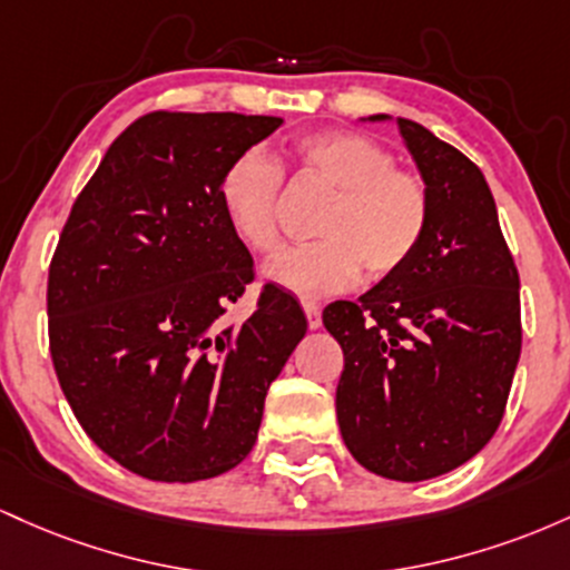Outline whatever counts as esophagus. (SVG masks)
Wrapping results in <instances>:
<instances>
[{"label":"esophagus","mask_w":570,"mask_h":570,"mask_svg":"<svg viewBox=\"0 0 570 570\" xmlns=\"http://www.w3.org/2000/svg\"><path fill=\"white\" fill-rule=\"evenodd\" d=\"M302 306L306 312V323H309V328H320V325H323V312H320V304L309 302V298H304Z\"/></svg>","instance_id":"34e87169"}]
</instances>
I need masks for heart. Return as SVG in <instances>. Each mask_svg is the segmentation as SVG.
<instances>
[{"instance_id": "1", "label": "heart", "mask_w": 570, "mask_h": 570, "mask_svg": "<svg viewBox=\"0 0 570 570\" xmlns=\"http://www.w3.org/2000/svg\"><path fill=\"white\" fill-rule=\"evenodd\" d=\"M287 161L315 177L334 202L320 215L323 239L287 247L266 264V277L298 296H331L401 272L431 226V190L380 139L361 131H315L296 139ZM217 199L236 239L255 253L279 245L283 169L261 150H245L223 169Z\"/></svg>"}]
</instances>
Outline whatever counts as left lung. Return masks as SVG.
<instances>
[{
    "mask_svg": "<svg viewBox=\"0 0 570 570\" xmlns=\"http://www.w3.org/2000/svg\"><path fill=\"white\" fill-rule=\"evenodd\" d=\"M395 124L431 190V226L401 272L325 306L323 325L344 353L347 450L371 474L423 482L474 458L501 425L522 347L520 274L479 166L425 126Z\"/></svg>",
    "mask_w": 570,
    "mask_h": 570,
    "instance_id": "obj_1",
    "label": "left lung"
}]
</instances>
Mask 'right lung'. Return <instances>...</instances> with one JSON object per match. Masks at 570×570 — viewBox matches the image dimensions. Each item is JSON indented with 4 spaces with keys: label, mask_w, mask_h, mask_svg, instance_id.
<instances>
[{
    "label": "right lung",
    "mask_w": 570,
    "mask_h": 570,
    "mask_svg": "<svg viewBox=\"0 0 570 570\" xmlns=\"http://www.w3.org/2000/svg\"><path fill=\"white\" fill-rule=\"evenodd\" d=\"M283 126L239 112H147L72 204L48 272L56 376L101 452L153 482L234 469L258 439L266 390L306 334L291 293L255 279L217 199L223 169Z\"/></svg>",
    "instance_id": "add662e5"
}]
</instances>
